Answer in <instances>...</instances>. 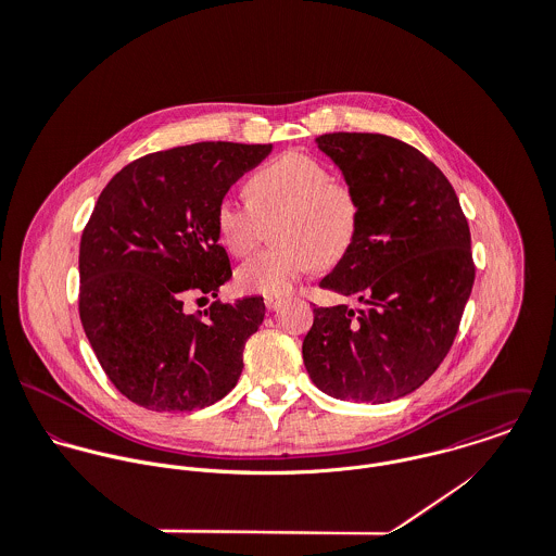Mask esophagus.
<instances>
[{"label": "esophagus", "mask_w": 556, "mask_h": 556, "mask_svg": "<svg viewBox=\"0 0 556 556\" xmlns=\"http://www.w3.org/2000/svg\"><path fill=\"white\" fill-rule=\"evenodd\" d=\"M285 304V298L280 295H265V308L267 311H278Z\"/></svg>", "instance_id": "1"}]
</instances>
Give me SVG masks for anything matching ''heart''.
<instances>
[{"mask_svg":"<svg viewBox=\"0 0 556 556\" xmlns=\"http://www.w3.org/2000/svg\"><path fill=\"white\" fill-rule=\"evenodd\" d=\"M248 201L225 197L216 207L218 238L236 256L250 254L274 223L278 245L258 252L238 269L239 289L287 295L320 263L338 261L359 227L355 190L317 159L287 152L256 168L245 184Z\"/></svg>","mask_w":556,"mask_h":556,"instance_id":"obj_1","label":"heart"}]
</instances>
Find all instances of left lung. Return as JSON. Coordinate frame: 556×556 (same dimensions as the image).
<instances>
[{"mask_svg":"<svg viewBox=\"0 0 556 556\" xmlns=\"http://www.w3.org/2000/svg\"><path fill=\"white\" fill-rule=\"evenodd\" d=\"M317 143L359 201L357 236L318 285L364 308L315 306L304 364L329 396L390 402L454 344L476 280L469 223L441 168L404 141L331 132Z\"/></svg>","mask_w":556,"mask_h":556,"instance_id":"left-lung-1","label":"left lung"}]
</instances>
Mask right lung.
I'll list each match as a JSON object with an SVG mask.
<instances>
[{"label": "right lung", "instance_id": "1", "mask_svg": "<svg viewBox=\"0 0 556 556\" xmlns=\"http://www.w3.org/2000/svg\"><path fill=\"white\" fill-rule=\"evenodd\" d=\"M269 152L227 141L154 152L100 192L80 236V323L104 375L135 404L194 410L236 388L263 298L192 315L186 304L216 298L233 276L216 207Z\"/></svg>", "mask_w": 556, "mask_h": 556}]
</instances>
